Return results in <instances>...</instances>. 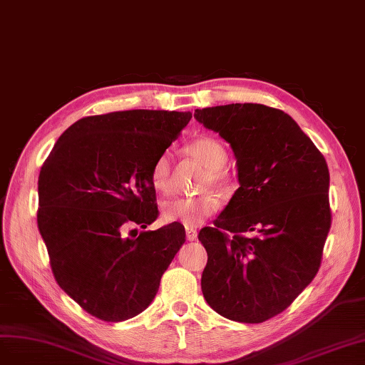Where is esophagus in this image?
Listing matches in <instances>:
<instances>
[{
  "label": "esophagus",
  "mask_w": 365,
  "mask_h": 365,
  "mask_svg": "<svg viewBox=\"0 0 365 365\" xmlns=\"http://www.w3.org/2000/svg\"><path fill=\"white\" fill-rule=\"evenodd\" d=\"M186 240L187 241H194L197 238V230L194 227H186Z\"/></svg>",
  "instance_id": "1"
}]
</instances>
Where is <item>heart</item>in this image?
I'll return each instance as SVG.
<instances>
[{
  "instance_id": "obj_1",
  "label": "heart",
  "mask_w": 365,
  "mask_h": 365,
  "mask_svg": "<svg viewBox=\"0 0 365 365\" xmlns=\"http://www.w3.org/2000/svg\"><path fill=\"white\" fill-rule=\"evenodd\" d=\"M186 151L207 170L205 186L212 185L220 190H227L232 185V174L225 168L227 162V150L221 140L212 136H202L191 140ZM171 153L163 151L153 162L151 183L159 192L167 194L171 191ZM220 207V202L214 194H203L198 197L174 198L163 205V218L168 222H180L186 227H195L214 215Z\"/></svg>"
}]
</instances>
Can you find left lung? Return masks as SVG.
Returning <instances> with one entry per match:
<instances>
[{
  "label": "left lung",
  "instance_id": "left-lung-1",
  "mask_svg": "<svg viewBox=\"0 0 365 365\" xmlns=\"http://www.w3.org/2000/svg\"><path fill=\"white\" fill-rule=\"evenodd\" d=\"M233 148L240 187L203 227L202 291L220 315L262 323L285 311L319 272L331 229L324 156L291 116L264 104L197 109Z\"/></svg>",
  "mask_w": 365,
  "mask_h": 365
}]
</instances>
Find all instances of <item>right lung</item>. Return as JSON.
Here are the masks:
<instances>
[{
    "instance_id": "add662e5",
    "label": "right lung",
    "mask_w": 365,
    "mask_h": 365,
    "mask_svg": "<svg viewBox=\"0 0 365 365\" xmlns=\"http://www.w3.org/2000/svg\"><path fill=\"white\" fill-rule=\"evenodd\" d=\"M191 118L144 109L85 116L57 139L41 168L38 227L54 279L103 322L143 312L185 242L180 222L136 238L125 232L158 218L153 162Z\"/></svg>"
}]
</instances>
